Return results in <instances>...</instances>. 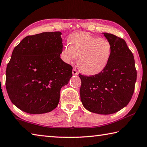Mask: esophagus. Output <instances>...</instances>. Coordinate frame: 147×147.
Segmentation results:
<instances>
[{
  "mask_svg": "<svg viewBox=\"0 0 147 147\" xmlns=\"http://www.w3.org/2000/svg\"><path fill=\"white\" fill-rule=\"evenodd\" d=\"M73 74H74V75H78V72L75 68H73Z\"/></svg>",
  "mask_w": 147,
  "mask_h": 147,
  "instance_id": "obj_1",
  "label": "esophagus"
}]
</instances>
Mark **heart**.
Instances as JSON below:
<instances>
[{
  "instance_id": "obj_1",
  "label": "heart",
  "mask_w": 147,
  "mask_h": 147,
  "mask_svg": "<svg viewBox=\"0 0 147 147\" xmlns=\"http://www.w3.org/2000/svg\"><path fill=\"white\" fill-rule=\"evenodd\" d=\"M69 44L63 47L62 58L65 62H73L78 57L81 71L88 75L100 73L110 61L113 47L107 40L93 36L86 33H74Z\"/></svg>"
}]
</instances>
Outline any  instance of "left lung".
<instances>
[{
	"instance_id": "8db88e82",
	"label": "left lung",
	"mask_w": 147,
	"mask_h": 147,
	"mask_svg": "<svg viewBox=\"0 0 147 147\" xmlns=\"http://www.w3.org/2000/svg\"><path fill=\"white\" fill-rule=\"evenodd\" d=\"M113 47L110 61L100 73L79 74L81 101L90 112L100 114L115 113L127 105L134 91L137 78L134 56L123 39L103 33Z\"/></svg>"
}]
</instances>
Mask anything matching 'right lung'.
I'll list each match as a JSON object with an SVG mask.
<instances>
[{
  "label": "right lung",
  "mask_w": 147,
  "mask_h": 147,
  "mask_svg": "<svg viewBox=\"0 0 147 147\" xmlns=\"http://www.w3.org/2000/svg\"><path fill=\"white\" fill-rule=\"evenodd\" d=\"M61 34L55 31L27 36L13 51L6 87L11 102L24 112L43 114L55 109L61 88L73 76V67L60 58Z\"/></svg>",
  "instance_id": "1"
}]
</instances>
